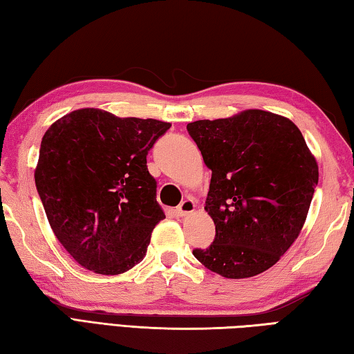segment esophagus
Masks as SVG:
<instances>
[{
  "mask_svg": "<svg viewBox=\"0 0 354 354\" xmlns=\"http://www.w3.org/2000/svg\"><path fill=\"white\" fill-rule=\"evenodd\" d=\"M195 207H196L195 201H193V199H185V201H183L181 204L178 205L176 212H178L179 216H187V214H190V213L195 212Z\"/></svg>",
  "mask_w": 354,
  "mask_h": 354,
  "instance_id": "34e87169",
  "label": "esophagus"
}]
</instances>
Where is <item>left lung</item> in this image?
<instances>
[{
    "label": "left lung",
    "instance_id": "8db88e82",
    "mask_svg": "<svg viewBox=\"0 0 354 354\" xmlns=\"http://www.w3.org/2000/svg\"><path fill=\"white\" fill-rule=\"evenodd\" d=\"M212 170L205 212L216 234L193 256L224 278L266 272L299 236L319 179L295 124L266 110L187 124Z\"/></svg>",
    "mask_w": 354,
    "mask_h": 354
}]
</instances>
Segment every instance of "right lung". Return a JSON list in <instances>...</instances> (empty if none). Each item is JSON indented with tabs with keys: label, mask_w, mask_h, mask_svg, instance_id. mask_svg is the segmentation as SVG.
Instances as JSON below:
<instances>
[{
	"label": "right lung",
	"mask_w": 354,
	"mask_h": 354,
	"mask_svg": "<svg viewBox=\"0 0 354 354\" xmlns=\"http://www.w3.org/2000/svg\"><path fill=\"white\" fill-rule=\"evenodd\" d=\"M170 122L80 109L43 136L35 184L55 236L80 266L120 274L141 262L165 218L149 150Z\"/></svg>",
	"instance_id": "right-lung-1"
}]
</instances>
